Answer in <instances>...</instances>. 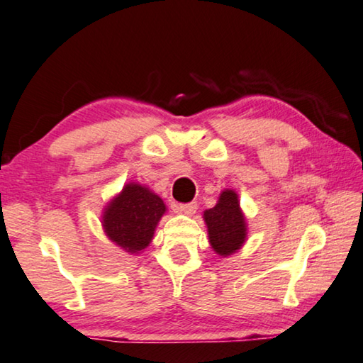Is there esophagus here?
<instances>
[{
    "instance_id": "1",
    "label": "esophagus",
    "mask_w": 363,
    "mask_h": 363,
    "mask_svg": "<svg viewBox=\"0 0 363 363\" xmlns=\"http://www.w3.org/2000/svg\"><path fill=\"white\" fill-rule=\"evenodd\" d=\"M174 211H176V213H181V215L192 216L194 213L197 211V203L192 202V203H181V205H176V206H174Z\"/></svg>"
}]
</instances>
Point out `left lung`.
Returning <instances> with one entry per match:
<instances>
[{"instance_id": "1", "label": "left lung", "mask_w": 363, "mask_h": 363, "mask_svg": "<svg viewBox=\"0 0 363 363\" xmlns=\"http://www.w3.org/2000/svg\"><path fill=\"white\" fill-rule=\"evenodd\" d=\"M203 220L208 228L210 245L218 255H233L244 245L247 238L245 216L240 210L238 194L231 189L223 191L218 203L203 211Z\"/></svg>"}]
</instances>
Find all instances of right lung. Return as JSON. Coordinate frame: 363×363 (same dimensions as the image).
<instances>
[{"instance_id":"right-lung-1","label":"right lung","mask_w":363,"mask_h":363,"mask_svg":"<svg viewBox=\"0 0 363 363\" xmlns=\"http://www.w3.org/2000/svg\"><path fill=\"white\" fill-rule=\"evenodd\" d=\"M166 205L142 184H125L121 194L106 205L101 224L108 239L129 254H139L152 242L155 229Z\"/></svg>"}]
</instances>
